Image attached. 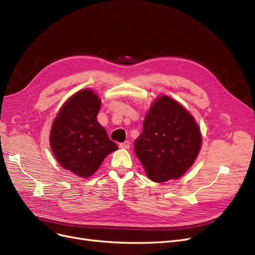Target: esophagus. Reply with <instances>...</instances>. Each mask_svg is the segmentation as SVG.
<instances>
[{
    "instance_id": "1",
    "label": "esophagus",
    "mask_w": 255,
    "mask_h": 255,
    "mask_svg": "<svg viewBox=\"0 0 255 255\" xmlns=\"http://www.w3.org/2000/svg\"><path fill=\"white\" fill-rule=\"evenodd\" d=\"M129 145H130V142L128 141V140H126L125 142H121V143H119V146L121 149H128L129 148Z\"/></svg>"
}]
</instances>
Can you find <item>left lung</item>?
Returning <instances> with one entry per match:
<instances>
[{"mask_svg": "<svg viewBox=\"0 0 255 255\" xmlns=\"http://www.w3.org/2000/svg\"><path fill=\"white\" fill-rule=\"evenodd\" d=\"M201 142L195 118L174 100L161 96L146 114L134 149L149 179L161 183L187 171L195 163Z\"/></svg>", "mask_w": 255, "mask_h": 255, "instance_id": "1", "label": "left lung"}]
</instances>
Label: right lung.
Returning a JSON list of instances; mask_svg holds the SVG:
<instances>
[{
    "label": "right lung",
    "mask_w": 255,
    "mask_h": 255,
    "mask_svg": "<svg viewBox=\"0 0 255 255\" xmlns=\"http://www.w3.org/2000/svg\"><path fill=\"white\" fill-rule=\"evenodd\" d=\"M101 100L90 89L76 92L53 121L50 144L59 165L81 177H89L110 153L118 149L97 120Z\"/></svg>",
    "instance_id": "right-lung-1"
}]
</instances>
